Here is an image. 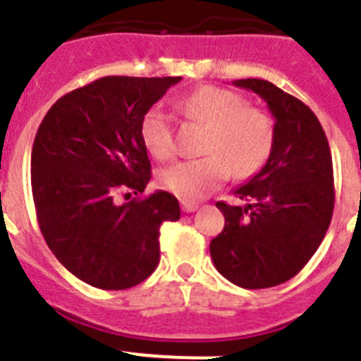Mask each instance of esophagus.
<instances>
[{"instance_id": "obj_1", "label": "esophagus", "mask_w": 361, "mask_h": 361, "mask_svg": "<svg viewBox=\"0 0 361 361\" xmlns=\"http://www.w3.org/2000/svg\"><path fill=\"white\" fill-rule=\"evenodd\" d=\"M199 209V204L193 202V200H184L183 202V212L184 213H193Z\"/></svg>"}]
</instances>
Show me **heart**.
<instances>
[{
  "label": "heart",
  "instance_id": "b5f03b06",
  "mask_svg": "<svg viewBox=\"0 0 361 361\" xmlns=\"http://www.w3.org/2000/svg\"><path fill=\"white\" fill-rule=\"evenodd\" d=\"M188 116L209 126L202 159L180 161L159 175V184L183 200H199L231 175L247 178L260 171L275 146V124L266 111L250 106L237 92L202 86L183 99ZM141 141L155 159L175 152L173 121L161 106L141 119Z\"/></svg>",
  "mask_w": 361,
  "mask_h": 361
}]
</instances>
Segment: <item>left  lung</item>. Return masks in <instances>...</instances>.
I'll return each mask as SVG.
<instances>
[{
    "mask_svg": "<svg viewBox=\"0 0 361 361\" xmlns=\"http://www.w3.org/2000/svg\"><path fill=\"white\" fill-rule=\"evenodd\" d=\"M275 117L266 166L235 190L245 206L216 202L226 224L209 244L222 276L244 289L275 288L298 275L329 229L334 209L333 159L307 104L264 79H238Z\"/></svg>",
    "mask_w": 361,
    "mask_h": 361,
    "instance_id": "1",
    "label": "left lung"
}]
</instances>
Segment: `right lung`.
Returning a JSON list of instances; mask_svg holds the SVG:
<instances>
[{
  "instance_id": "1",
  "label": "right lung",
  "mask_w": 361,
  "mask_h": 361,
  "mask_svg": "<svg viewBox=\"0 0 361 361\" xmlns=\"http://www.w3.org/2000/svg\"><path fill=\"white\" fill-rule=\"evenodd\" d=\"M178 81L99 78L57 99L37 128L30 180L39 229L57 260L94 288L119 291L148 279L162 222L180 219L168 191L141 197L152 164L139 130Z\"/></svg>"
}]
</instances>
